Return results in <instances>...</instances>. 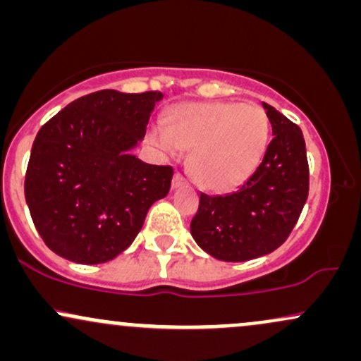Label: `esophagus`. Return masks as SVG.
Wrapping results in <instances>:
<instances>
[{
	"mask_svg": "<svg viewBox=\"0 0 361 361\" xmlns=\"http://www.w3.org/2000/svg\"><path fill=\"white\" fill-rule=\"evenodd\" d=\"M186 183V180H185V176L183 175H180V173H176L175 175V178H173V188H180V186H183Z\"/></svg>",
	"mask_w": 361,
	"mask_h": 361,
	"instance_id": "esophagus-1",
	"label": "esophagus"
}]
</instances>
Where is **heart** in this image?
I'll return each instance as SVG.
<instances>
[{
    "label": "heart",
    "instance_id": "obj_1",
    "mask_svg": "<svg viewBox=\"0 0 361 361\" xmlns=\"http://www.w3.org/2000/svg\"><path fill=\"white\" fill-rule=\"evenodd\" d=\"M270 134V120L261 106L209 102L176 106L166 127H152L149 139L164 156L190 151L195 181L210 192H229L259 166Z\"/></svg>",
    "mask_w": 361,
    "mask_h": 361
}]
</instances>
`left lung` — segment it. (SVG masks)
Returning a JSON list of instances; mask_svg holds the SVG:
<instances>
[{"instance_id": "left-lung-1", "label": "left lung", "mask_w": 361, "mask_h": 361, "mask_svg": "<svg viewBox=\"0 0 361 361\" xmlns=\"http://www.w3.org/2000/svg\"><path fill=\"white\" fill-rule=\"evenodd\" d=\"M273 139L263 161L238 192L200 195L192 235L221 261H247L280 247L299 221L309 195V164L302 130L263 103Z\"/></svg>"}]
</instances>
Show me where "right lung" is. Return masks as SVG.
Listing matches in <instances>:
<instances>
[{"label": "right lung", "instance_id": "obj_1", "mask_svg": "<svg viewBox=\"0 0 361 361\" xmlns=\"http://www.w3.org/2000/svg\"><path fill=\"white\" fill-rule=\"evenodd\" d=\"M161 91L102 90L69 103L40 128L25 198L40 238L81 264L117 258L134 243L154 202L169 193L173 168L132 154Z\"/></svg>", "mask_w": 361, "mask_h": 361}]
</instances>
